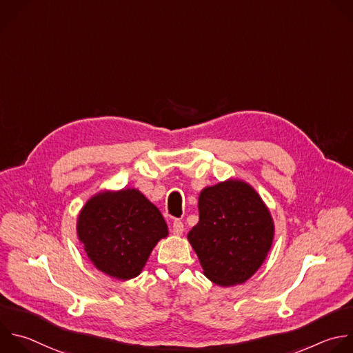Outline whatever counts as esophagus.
<instances>
[{"label":"esophagus","instance_id":"obj_1","mask_svg":"<svg viewBox=\"0 0 353 353\" xmlns=\"http://www.w3.org/2000/svg\"><path fill=\"white\" fill-rule=\"evenodd\" d=\"M172 231H173V234H176V236H181L183 231H184L183 221L181 220H174L173 225H172Z\"/></svg>","mask_w":353,"mask_h":353}]
</instances>
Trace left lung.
Here are the masks:
<instances>
[{
	"instance_id": "obj_1",
	"label": "left lung",
	"mask_w": 353,
	"mask_h": 353,
	"mask_svg": "<svg viewBox=\"0 0 353 353\" xmlns=\"http://www.w3.org/2000/svg\"><path fill=\"white\" fill-rule=\"evenodd\" d=\"M199 221L188 232L203 274L217 285L245 283L265 262L274 239L269 208L252 185L228 179L205 187Z\"/></svg>"
}]
</instances>
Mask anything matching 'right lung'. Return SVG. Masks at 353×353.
<instances>
[{
	"mask_svg": "<svg viewBox=\"0 0 353 353\" xmlns=\"http://www.w3.org/2000/svg\"><path fill=\"white\" fill-rule=\"evenodd\" d=\"M76 230L91 263L117 280L137 277L169 234L159 209L136 188L92 195L79 213Z\"/></svg>",
	"mask_w": 353,
	"mask_h": 353,
	"instance_id": "1",
	"label": "right lung"
}]
</instances>
